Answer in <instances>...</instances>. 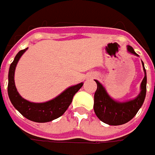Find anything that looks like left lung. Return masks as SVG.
<instances>
[{
  "label": "left lung",
  "mask_w": 155,
  "mask_h": 155,
  "mask_svg": "<svg viewBox=\"0 0 155 155\" xmlns=\"http://www.w3.org/2000/svg\"><path fill=\"white\" fill-rule=\"evenodd\" d=\"M128 51L138 56L134 49L128 45ZM145 76L141 83V92L139 95L132 100L126 102H118L110 97L102 84L97 83V90L94 94V109L96 116L104 124L109 125H121L130 121L141 107L146 97L147 91V74L144 63L141 61Z\"/></svg>",
  "instance_id": "1"
}]
</instances>
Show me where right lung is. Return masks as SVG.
I'll return each instance as SVG.
<instances>
[{"mask_svg":"<svg viewBox=\"0 0 155 155\" xmlns=\"http://www.w3.org/2000/svg\"><path fill=\"white\" fill-rule=\"evenodd\" d=\"M27 49L28 48L19 51V53L14 57V61L10 65L8 72V97L15 109L27 119L36 123L51 122L61 117L67 110L72 102L74 95L81 89L83 83L67 88L55 99L45 103H33L23 99L19 95L15 87L14 72L19 58Z\"/></svg>","mask_w":155,"mask_h":155,"instance_id":"right-lung-1","label":"right lung"}]
</instances>
